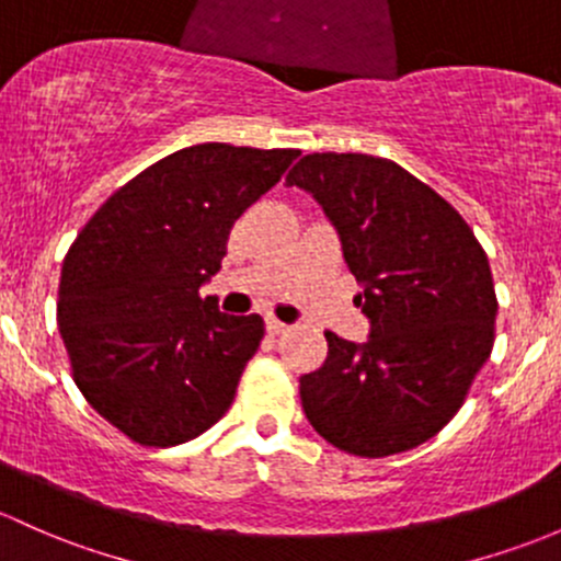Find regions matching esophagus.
<instances>
[{"label":"esophagus","instance_id":"34e87169","mask_svg":"<svg viewBox=\"0 0 561 561\" xmlns=\"http://www.w3.org/2000/svg\"><path fill=\"white\" fill-rule=\"evenodd\" d=\"M267 331L273 336H278V334H286L288 327L283 321H278V318H267Z\"/></svg>","mask_w":561,"mask_h":561}]
</instances>
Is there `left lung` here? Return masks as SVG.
<instances>
[{"label":"left lung","instance_id":"8db88e82","mask_svg":"<svg viewBox=\"0 0 561 561\" xmlns=\"http://www.w3.org/2000/svg\"><path fill=\"white\" fill-rule=\"evenodd\" d=\"M340 232L364 286L366 345L327 331L321 369L299 379L310 425L355 457H388L436 436L495 345L497 297L468 221L399 162L312 152L288 171Z\"/></svg>","mask_w":561,"mask_h":561}]
</instances>
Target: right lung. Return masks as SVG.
<instances>
[{
  "label": "right lung",
  "instance_id": "right-lung-1",
  "mask_svg": "<svg viewBox=\"0 0 561 561\" xmlns=\"http://www.w3.org/2000/svg\"><path fill=\"white\" fill-rule=\"evenodd\" d=\"M297 158L216 141L179 149L119 186L71 243L58 283L71 377L130 442L176 447L232 407L264 321L225 316L201 286L234 221Z\"/></svg>",
  "mask_w": 561,
  "mask_h": 561
}]
</instances>
